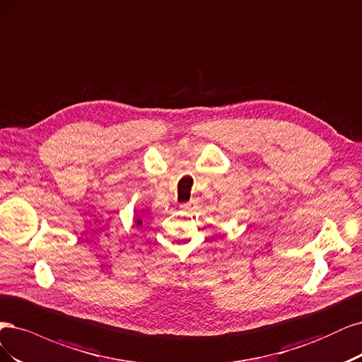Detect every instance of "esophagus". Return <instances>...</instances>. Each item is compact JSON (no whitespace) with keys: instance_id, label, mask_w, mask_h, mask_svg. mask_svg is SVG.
<instances>
[{"instance_id":"esophagus-1","label":"esophagus","mask_w":362,"mask_h":362,"mask_svg":"<svg viewBox=\"0 0 362 362\" xmlns=\"http://www.w3.org/2000/svg\"><path fill=\"white\" fill-rule=\"evenodd\" d=\"M180 209L183 212H189V211H192V204L191 203H183V204H180Z\"/></svg>"}]
</instances>
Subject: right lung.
<instances>
[{
  "label": "right lung",
  "mask_w": 362,
  "mask_h": 362,
  "mask_svg": "<svg viewBox=\"0 0 362 362\" xmlns=\"http://www.w3.org/2000/svg\"><path fill=\"white\" fill-rule=\"evenodd\" d=\"M135 223H136V224H141V221H139V219H136V221H135Z\"/></svg>",
  "instance_id": "right-lung-1"
}]
</instances>
